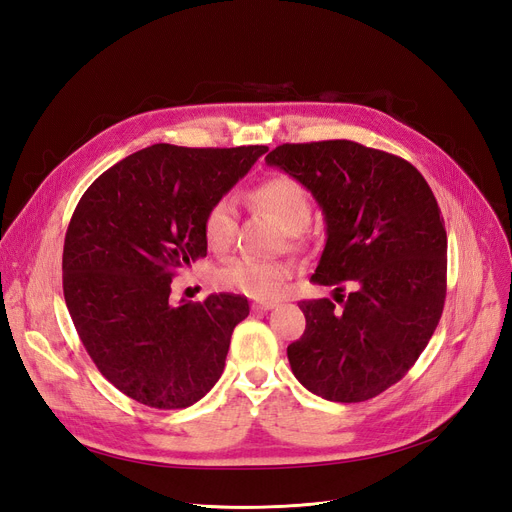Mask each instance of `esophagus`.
Here are the masks:
<instances>
[{
    "label": "esophagus",
    "mask_w": 512,
    "mask_h": 512,
    "mask_svg": "<svg viewBox=\"0 0 512 512\" xmlns=\"http://www.w3.org/2000/svg\"><path fill=\"white\" fill-rule=\"evenodd\" d=\"M276 306H278L276 299H259V301H255V304H253V310L268 312V310H274Z\"/></svg>",
    "instance_id": "obj_1"
}]
</instances>
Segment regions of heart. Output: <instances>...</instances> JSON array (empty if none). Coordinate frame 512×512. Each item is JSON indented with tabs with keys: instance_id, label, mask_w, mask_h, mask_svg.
I'll use <instances>...</instances> for the list:
<instances>
[{
	"instance_id": "obj_1",
	"label": "heart",
	"mask_w": 512,
	"mask_h": 512,
	"mask_svg": "<svg viewBox=\"0 0 512 512\" xmlns=\"http://www.w3.org/2000/svg\"><path fill=\"white\" fill-rule=\"evenodd\" d=\"M251 200L261 211L272 215L287 234H299L310 223V196L306 187L293 177L276 175L261 181L251 192ZM236 227V200L232 196L219 198L206 211L204 238L211 249L225 251L234 242ZM289 274V263L236 257L221 263L213 272V282L221 291L240 293L253 299H266L280 291V285L289 278Z\"/></svg>"
}]
</instances>
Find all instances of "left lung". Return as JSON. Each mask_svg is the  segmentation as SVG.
I'll list each match as a JSON object with an SVG mask.
<instances>
[{
  "instance_id": "obj_1",
  "label": "left lung",
  "mask_w": 512,
  "mask_h": 512,
  "mask_svg": "<svg viewBox=\"0 0 512 512\" xmlns=\"http://www.w3.org/2000/svg\"><path fill=\"white\" fill-rule=\"evenodd\" d=\"M266 162L323 208L327 242L312 282L335 287L342 304L299 301L306 331L287 348L291 369L327 401H369L415 365L441 320L447 232L437 198L407 160L346 139L278 145Z\"/></svg>"
}]
</instances>
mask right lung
Wrapping results in <instances>:
<instances>
[{
    "instance_id": "obj_1",
    "label": "right lung",
    "mask_w": 512,
    "mask_h": 512,
    "mask_svg": "<svg viewBox=\"0 0 512 512\" xmlns=\"http://www.w3.org/2000/svg\"><path fill=\"white\" fill-rule=\"evenodd\" d=\"M266 151L151 145L105 170L75 206L65 304L92 363L137 403L183 409L221 377L249 301L219 293L173 306L170 282L206 257V211Z\"/></svg>"
}]
</instances>
